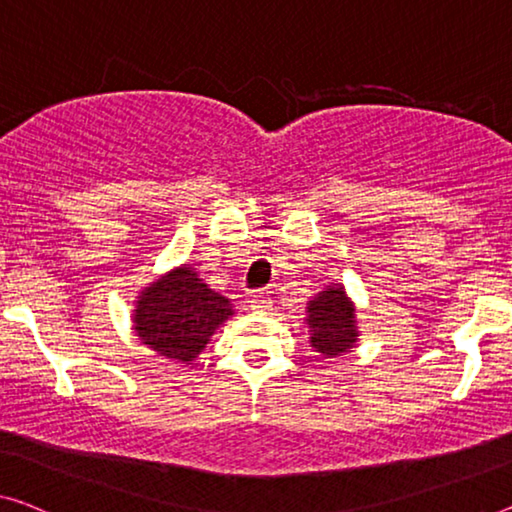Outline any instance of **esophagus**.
<instances>
[{
    "label": "esophagus",
    "mask_w": 512,
    "mask_h": 512,
    "mask_svg": "<svg viewBox=\"0 0 512 512\" xmlns=\"http://www.w3.org/2000/svg\"><path fill=\"white\" fill-rule=\"evenodd\" d=\"M250 308L253 310H269L271 308V299L269 294L262 292V289H257V292H253V296H250Z\"/></svg>",
    "instance_id": "1"
}]
</instances>
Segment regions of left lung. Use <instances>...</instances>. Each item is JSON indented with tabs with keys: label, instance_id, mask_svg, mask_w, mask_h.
Returning <instances> with one entry per match:
<instances>
[{
	"label": "left lung",
	"instance_id": "8db88e82",
	"mask_svg": "<svg viewBox=\"0 0 512 512\" xmlns=\"http://www.w3.org/2000/svg\"><path fill=\"white\" fill-rule=\"evenodd\" d=\"M310 342L322 356H342L356 342V319L345 289L329 287L308 305Z\"/></svg>",
	"mask_w": 512,
	"mask_h": 512
}]
</instances>
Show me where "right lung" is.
<instances>
[{"instance_id":"obj_1","label":"right lung","mask_w":512,"mask_h":512,"mask_svg":"<svg viewBox=\"0 0 512 512\" xmlns=\"http://www.w3.org/2000/svg\"><path fill=\"white\" fill-rule=\"evenodd\" d=\"M230 315V299L204 285L190 266H181L144 289L135 310V331L160 356L190 363Z\"/></svg>"}]
</instances>
